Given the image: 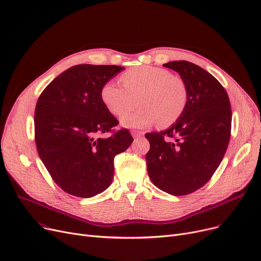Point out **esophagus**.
<instances>
[{
    "label": "esophagus",
    "mask_w": 261,
    "mask_h": 261,
    "mask_svg": "<svg viewBox=\"0 0 261 261\" xmlns=\"http://www.w3.org/2000/svg\"><path fill=\"white\" fill-rule=\"evenodd\" d=\"M131 134H132V137H133L134 139H139V138L143 137L144 132L139 131V130H132V131H131Z\"/></svg>",
    "instance_id": "34e87169"
}]
</instances>
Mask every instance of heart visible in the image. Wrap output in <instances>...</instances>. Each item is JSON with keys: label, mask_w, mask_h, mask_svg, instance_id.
Masks as SVG:
<instances>
[{"label": "heart", "mask_w": 261, "mask_h": 261, "mask_svg": "<svg viewBox=\"0 0 261 261\" xmlns=\"http://www.w3.org/2000/svg\"><path fill=\"white\" fill-rule=\"evenodd\" d=\"M121 86L115 81L106 82L100 98L114 116H122L124 128L144 129L159 122L166 128L174 124L186 111L189 92L186 82L171 71L152 66L134 67L121 74ZM139 108L126 115L135 100Z\"/></svg>", "instance_id": "heart-1"}]
</instances>
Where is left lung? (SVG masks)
Listing matches in <instances>:
<instances>
[{
	"label": "left lung",
	"instance_id": "1",
	"mask_svg": "<svg viewBox=\"0 0 261 261\" xmlns=\"http://www.w3.org/2000/svg\"><path fill=\"white\" fill-rule=\"evenodd\" d=\"M186 82V111L174 124L159 133H146L150 149L147 172L152 184L166 193L180 196L205 186L227 150L231 110L221 83L201 67L187 61L163 65Z\"/></svg>",
	"mask_w": 261,
	"mask_h": 261
}]
</instances>
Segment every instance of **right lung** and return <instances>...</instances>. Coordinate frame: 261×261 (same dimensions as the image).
Masks as SVG:
<instances>
[{
	"instance_id": "right-lung-1",
	"label": "right lung",
	"mask_w": 261,
	"mask_h": 261,
	"mask_svg": "<svg viewBox=\"0 0 261 261\" xmlns=\"http://www.w3.org/2000/svg\"><path fill=\"white\" fill-rule=\"evenodd\" d=\"M123 69L75 65L56 76L37 100V151L54 182L68 194L88 198L107 190L114 176V156L133 141L127 129L100 137L118 123L101 101V86Z\"/></svg>"
}]
</instances>
